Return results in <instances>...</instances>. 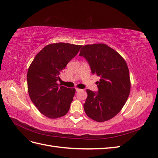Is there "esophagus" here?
<instances>
[{
  "instance_id": "1",
  "label": "esophagus",
  "mask_w": 158,
  "mask_h": 158,
  "mask_svg": "<svg viewBox=\"0 0 158 158\" xmlns=\"http://www.w3.org/2000/svg\"><path fill=\"white\" fill-rule=\"evenodd\" d=\"M81 90H82V89H80V88H76V92H79V91H81Z\"/></svg>"
}]
</instances>
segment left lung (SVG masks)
Wrapping results in <instances>:
<instances>
[{
	"label": "left lung",
	"mask_w": 158,
	"mask_h": 158,
	"mask_svg": "<svg viewBox=\"0 0 158 158\" xmlns=\"http://www.w3.org/2000/svg\"><path fill=\"white\" fill-rule=\"evenodd\" d=\"M79 55L88 62L92 73L100 77L98 92L86 89L85 113L97 122L108 121L120 112L130 94V74L126 61L103 44L85 45Z\"/></svg>",
	"instance_id": "1"
}]
</instances>
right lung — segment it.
Masks as SVG:
<instances>
[{"label":"right lung","mask_w":158,"mask_h":158,"mask_svg":"<svg viewBox=\"0 0 158 158\" xmlns=\"http://www.w3.org/2000/svg\"><path fill=\"white\" fill-rule=\"evenodd\" d=\"M82 45L56 43L45 46L35 56L27 74V89L31 102L45 117H61L68 113L75 88L56 83L69 61Z\"/></svg>","instance_id":"obj_1"}]
</instances>
